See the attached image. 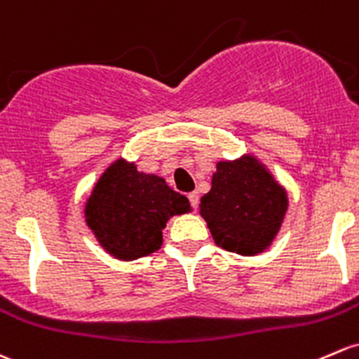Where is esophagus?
<instances>
[{
	"mask_svg": "<svg viewBox=\"0 0 359 359\" xmlns=\"http://www.w3.org/2000/svg\"><path fill=\"white\" fill-rule=\"evenodd\" d=\"M187 198H189L191 205L194 206V208H198V205H199V194H198V192H191V194L187 196Z\"/></svg>",
	"mask_w": 359,
	"mask_h": 359,
	"instance_id": "esophagus-1",
	"label": "esophagus"
}]
</instances>
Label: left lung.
Here are the masks:
<instances>
[{
  "mask_svg": "<svg viewBox=\"0 0 359 359\" xmlns=\"http://www.w3.org/2000/svg\"><path fill=\"white\" fill-rule=\"evenodd\" d=\"M287 210V189L251 153L217 161L211 189L199 203V215L217 246L241 256L265 252L277 239Z\"/></svg>",
  "mask_w": 359,
  "mask_h": 359,
  "instance_id": "obj_1",
  "label": "left lung"
}]
</instances>
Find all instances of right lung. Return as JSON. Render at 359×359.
Wrapping results in <instances>:
<instances>
[{"instance_id": "1", "label": "right lung", "mask_w": 359, "mask_h": 359, "mask_svg": "<svg viewBox=\"0 0 359 359\" xmlns=\"http://www.w3.org/2000/svg\"><path fill=\"white\" fill-rule=\"evenodd\" d=\"M191 211L189 199L170 189L163 177L139 172L135 161L118 156L94 184L84 218L108 255L132 262L158 251L170 218Z\"/></svg>"}]
</instances>
